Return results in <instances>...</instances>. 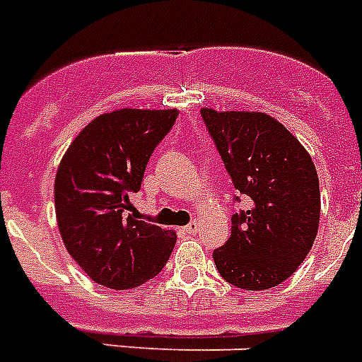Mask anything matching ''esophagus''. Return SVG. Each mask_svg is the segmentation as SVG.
I'll list each match as a JSON object with an SVG mask.
<instances>
[{
    "label": "esophagus",
    "mask_w": 362,
    "mask_h": 362,
    "mask_svg": "<svg viewBox=\"0 0 362 362\" xmlns=\"http://www.w3.org/2000/svg\"><path fill=\"white\" fill-rule=\"evenodd\" d=\"M197 230H199V223H191L187 226H184V232L189 233V235H195Z\"/></svg>",
    "instance_id": "34e87169"
}]
</instances>
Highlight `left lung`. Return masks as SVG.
<instances>
[{
    "label": "left lung",
    "instance_id": "left-lung-1",
    "mask_svg": "<svg viewBox=\"0 0 362 362\" xmlns=\"http://www.w3.org/2000/svg\"><path fill=\"white\" fill-rule=\"evenodd\" d=\"M230 173L252 208L232 217V235L214 252L218 274L245 291H265L293 276L320 223V187L311 156L265 112L200 108Z\"/></svg>",
    "mask_w": 362,
    "mask_h": 362
}]
</instances>
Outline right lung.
I'll list each match as a JSON object with an SVG mask.
<instances>
[{"label":"right lung","instance_id":"right-lung-1","mask_svg":"<svg viewBox=\"0 0 362 362\" xmlns=\"http://www.w3.org/2000/svg\"><path fill=\"white\" fill-rule=\"evenodd\" d=\"M178 110L121 108L97 115L73 139L54 176V214L69 256L99 285L134 289L163 269L175 230L138 221V193L154 147Z\"/></svg>","mask_w":362,"mask_h":362}]
</instances>
